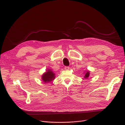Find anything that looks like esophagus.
<instances>
[{"mask_svg": "<svg viewBox=\"0 0 125 125\" xmlns=\"http://www.w3.org/2000/svg\"><path fill=\"white\" fill-rule=\"evenodd\" d=\"M64 69H65V70H69V66H65V67H64Z\"/></svg>", "mask_w": 125, "mask_h": 125, "instance_id": "34e87169", "label": "esophagus"}]
</instances>
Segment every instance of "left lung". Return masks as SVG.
<instances>
[{"label": "left lung", "instance_id": "left-lung-1", "mask_svg": "<svg viewBox=\"0 0 125 125\" xmlns=\"http://www.w3.org/2000/svg\"><path fill=\"white\" fill-rule=\"evenodd\" d=\"M89 75H90V71H86V73H84V78H87L89 77Z\"/></svg>", "mask_w": 125, "mask_h": 125}]
</instances>
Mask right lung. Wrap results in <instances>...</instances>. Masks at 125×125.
Masks as SVG:
<instances>
[{
    "mask_svg": "<svg viewBox=\"0 0 125 125\" xmlns=\"http://www.w3.org/2000/svg\"><path fill=\"white\" fill-rule=\"evenodd\" d=\"M55 78V74L51 69L47 70V71L44 73L42 77V79L44 83H48L54 80Z\"/></svg>",
    "mask_w": 125,
    "mask_h": 125,
    "instance_id": "add662e5",
    "label": "right lung"
}]
</instances>
